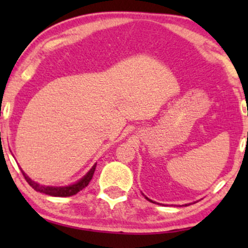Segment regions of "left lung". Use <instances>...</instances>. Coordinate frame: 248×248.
Returning <instances> with one entry per match:
<instances>
[{"mask_svg":"<svg viewBox=\"0 0 248 248\" xmlns=\"http://www.w3.org/2000/svg\"><path fill=\"white\" fill-rule=\"evenodd\" d=\"M144 197H146V196H144ZM147 198V197H146ZM148 199V201H150V199L149 198H147ZM150 202H153V201H150ZM153 203H154V202H153Z\"/></svg>","mask_w":248,"mask_h":248,"instance_id":"8db88e82","label":"left lung"}]
</instances>
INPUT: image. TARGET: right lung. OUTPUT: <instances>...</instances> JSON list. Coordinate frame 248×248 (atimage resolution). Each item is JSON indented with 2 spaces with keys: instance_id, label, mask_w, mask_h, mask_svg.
<instances>
[{
  "instance_id": "obj_1",
  "label": "right lung",
  "mask_w": 248,
  "mask_h": 248,
  "mask_svg": "<svg viewBox=\"0 0 248 248\" xmlns=\"http://www.w3.org/2000/svg\"><path fill=\"white\" fill-rule=\"evenodd\" d=\"M95 167L96 164H94V166L91 168L90 171H88L86 175L80 179V181H78L77 183L71 184V186H42V184H38L36 183L35 181H32L29 176H27V173H25L23 170H22V172H23L25 181H27L28 183H29V186L32 187L33 190H36V191L45 193V195H49V196H55V197H69V196H73L76 195V193H78L79 191H81L84 187H86L88 186V183H90L91 179L93 177V173L95 171Z\"/></svg>"
}]
</instances>
